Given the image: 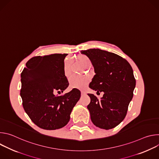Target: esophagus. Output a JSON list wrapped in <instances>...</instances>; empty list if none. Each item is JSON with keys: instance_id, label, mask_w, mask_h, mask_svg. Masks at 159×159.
<instances>
[{"instance_id": "34e87169", "label": "esophagus", "mask_w": 159, "mask_h": 159, "mask_svg": "<svg viewBox=\"0 0 159 159\" xmlns=\"http://www.w3.org/2000/svg\"><path fill=\"white\" fill-rule=\"evenodd\" d=\"M86 94H85V92H84V91H81V95L82 96H84V95H85Z\"/></svg>"}]
</instances>
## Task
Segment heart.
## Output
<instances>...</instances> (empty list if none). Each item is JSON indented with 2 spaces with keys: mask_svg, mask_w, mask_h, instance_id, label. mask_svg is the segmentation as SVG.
<instances>
[{
  "mask_svg": "<svg viewBox=\"0 0 159 159\" xmlns=\"http://www.w3.org/2000/svg\"><path fill=\"white\" fill-rule=\"evenodd\" d=\"M77 61L84 68H88L91 66L92 62L90 58L85 55H79L77 57ZM70 60L69 59H66L63 63V69L65 74L66 76L70 74ZM89 82L88 78L82 76L72 75L69 79V84L72 88L74 89H84Z\"/></svg>",
  "mask_w": 159,
  "mask_h": 159,
  "instance_id": "obj_1",
  "label": "heart"
}]
</instances>
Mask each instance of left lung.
<instances>
[{"label":"left lung","instance_id":"obj_1","mask_svg":"<svg viewBox=\"0 0 159 159\" xmlns=\"http://www.w3.org/2000/svg\"><path fill=\"white\" fill-rule=\"evenodd\" d=\"M80 52L90 58L94 68L96 74L89 87L104 93L101 100L88 94L90 119L97 127L112 129L125 119L133 96L136 80L132 67L123 57L107 51L94 48Z\"/></svg>","mask_w":159,"mask_h":159}]
</instances>
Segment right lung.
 <instances>
[{
  "instance_id": "add662e5",
  "label": "right lung",
  "mask_w": 159,
  "mask_h": 159,
  "mask_svg": "<svg viewBox=\"0 0 159 159\" xmlns=\"http://www.w3.org/2000/svg\"><path fill=\"white\" fill-rule=\"evenodd\" d=\"M66 55L34 57L28 61L20 75V95L24 109L36 125L44 129L65 126L80 98L77 89L63 95L54 94L63 93L69 85L63 69Z\"/></svg>"
}]
</instances>
